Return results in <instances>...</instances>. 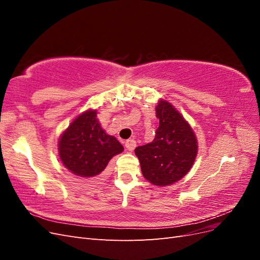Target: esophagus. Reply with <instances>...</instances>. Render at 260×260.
<instances>
[{
  "label": "esophagus",
  "mask_w": 260,
  "mask_h": 260,
  "mask_svg": "<svg viewBox=\"0 0 260 260\" xmlns=\"http://www.w3.org/2000/svg\"><path fill=\"white\" fill-rule=\"evenodd\" d=\"M125 147H127V149H129V151H133V149L136 148V146H137V142L133 139H130V140H127L125 141Z\"/></svg>",
  "instance_id": "34e87169"
}]
</instances>
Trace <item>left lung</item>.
I'll list each match as a JSON object with an SVG mask.
<instances>
[{
	"label": "left lung",
	"instance_id": "8db88e82",
	"mask_svg": "<svg viewBox=\"0 0 260 260\" xmlns=\"http://www.w3.org/2000/svg\"><path fill=\"white\" fill-rule=\"evenodd\" d=\"M159 125L151 143L136 148L143 177L154 185L165 186L182 179L198 155V140L191 125L169 102L156 106Z\"/></svg>",
	"mask_w": 260,
	"mask_h": 260
}]
</instances>
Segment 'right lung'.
Returning a JSON list of instances; mask_svg holds the SVG:
<instances>
[{"label":"right lung","mask_w":260,"mask_h":260,"mask_svg":"<svg viewBox=\"0 0 260 260\" xmlns=\"http://www.w3.org/2000/svg\"><path fill=\"white\" fill-rule=\"evenodd\" d=\"M123 151L115 137L101 127L95 109L78 116L62 132L58 154L62 165L74 175L92 178L104 171L108 161Z\"/></svg>","instance_id":"obj_1"}]
</instances>
